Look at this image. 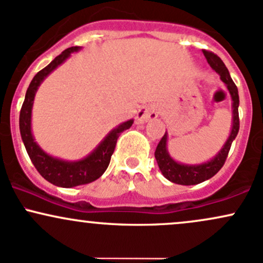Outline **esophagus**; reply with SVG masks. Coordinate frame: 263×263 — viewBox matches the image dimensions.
<instances>
[{
  "label": "esophagus",
  "mask_w": 263,
  "mask_h": 263,
  "mask_svg": "<svg viewBox=\"0 0 263 263\" xmlns=\"http://www.w3.org/2000/svg\"><path fill=\"white\" fill-rule=\"evenodd\" d=\"M158 116V108L156 105H146L140 108L136 116L137 125H143V123L148 122V121L155 120Z\"/></svg>",
  "instance_id": "34e87169"
}]
</instances>
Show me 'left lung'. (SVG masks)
Segmentation results:
<instances>
[{
  "instance_id": "left-lung-1",
  "label": "left lung",
  "mask_w": 263,
  "mask_h": 263,
  "mask_svg": "<svg viewBox=\"0 0 263 263\" xmlns=\"http://www.w3.org/2000/svg\"><path fill=\"white\" fill-rule=\"evenodd\" d=\"M203 54L207 59V62L210 63V66L220 74L222 82L226 85L227 89H229L231 101H232V103H231V106H232V125H231L229 137H227L223 146L220 148V151L206 162L195 164L178 162L175 158H172V156L168 152V148H167L168 132H164L163 137L161 138L160 143L156 147L155 151V158L157 161L158 168H160L161 174L163 175L164 178H167V180L174 183L183 184V186H191V184L203 182V181L210 180L220 171L224 161H226L227 155H229L231 145H232L233 140L237 136L239 129L238 89L233 83L229 70H227V67L222 62L220 57L209 51H203Z\"/></svg>"
}]
</instances>
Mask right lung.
<instances>
[{"instance_id": "right-lung-1", "label": "right lung", "mask_w": 263, "mask_h": 263, "mask_svg": "<svg viewBox=\"0 0 263 263\" xmlns=\"http://www.w3.org/2000/svg\"><path fill=\"white\" fill-rule=\"evenodd\" d=\"M81 48H82L81 46H73L65 50L53 61H51L50 65L46 66L33 77L26 92L24 105L20 112V132H21L26 151L30 156L33 166L46 181L63 189H71L80 184L89 183L101 177L103 172L107 170L121 132L128 129L134 123V120L120 123L115 128H112L86 157L77 161L53 157L43 151L39 143L34 141L32 134V107L37 89L52 71L61 66L66 60L70 59L71 53L79 52Z\"/></svg>"}]
</instances>
